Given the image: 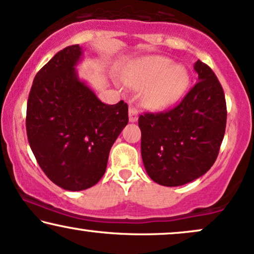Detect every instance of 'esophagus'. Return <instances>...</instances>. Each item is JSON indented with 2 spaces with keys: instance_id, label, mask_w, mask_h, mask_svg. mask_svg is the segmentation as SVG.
<instances>
[{
  "instance_id": "34e87169",
  "label": "esophagus",
  "mask_w": 254,
  "mask_h": 254,
  "mask_svg": "<svg viewBox=\"0 0 254 254\" xmlns=\"http://www.w3.org/2000/svg\"><path fill=\"white\" fill-rule=\"evenodd\" d=\"M138 119V110L135 106H130L129 108V121L136 122Z\"/></svg>"
}]
</instances>
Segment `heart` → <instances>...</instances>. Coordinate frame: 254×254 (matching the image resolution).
Here are the masks:
<instances>
[{"instance_id":"heart-1","label":"heart","mask_w":254,"mask_h":254,"mask_svg":"<svg viewBox=\"0 0 254 254\" xmlns=\"http://www.w3.org/2000/svg\"><path fill=\"white\" fill-rule=\"evenodd\" d=\"M131 84L146 88L145 103L151 109L162 110L175 104L188 86L187 69L164 57H146L137 61L130 77Z\"/></svg>"}]
</instances>
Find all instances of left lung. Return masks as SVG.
<instances>
[{
  "instance_id": "obj_1",
  "label": "left lung",
  "mask_w": 254,
  "mask_h": 254,
  "mask_svg": "<svg viewBox=\"0 0 254 254\" xmlns=\"http://www.w3.org/2000/svg\"><path fill=\"white\" fill-rule=\"evenodd\" d=\"M198 81L179 105L138 118L140 154L152 181L177 187L206 174L218 157L225 136V93L212 68L197 60Z\"/></svg>"
}]
</instances>
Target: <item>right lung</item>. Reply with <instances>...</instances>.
<instances>
[{"instance_id":"right-lung-1","label":"right lung","mask_w":254,"mask_h":254,"mask_svg":"<svg viewBox=\"0 0 254 254\" xmlns=\"http://www.w3.org/2000/svg\"><path fill=\"white\" fill-rule=\"evenodd\" d=\"M81 56L79 45L68 46L36 73L26 116L27 137L40 168L72 191L102 179L111 146L129 122L127 103L106 105L79 80L74 67Z\"/></svg>"}]
</instances>
